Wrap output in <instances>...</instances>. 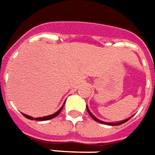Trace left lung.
I'll return each instance as SVG.
<instances>
[{"label": "left lung", "mask_w": 155, "mask_h": 155, "mask_svg": "<svg viewBox=\"0 0 155 155\" xmlns=\"http://www.w3.org/2000/svg\"><path fill=\"white\" fill-rule=\"evenodd\" d=\"M87 113H89V115L92 117V118H93L96 121H97V122L99 123H101V124H106V125H122V124H124L125 122H126V121H128V120H130V118H128V119H125V120H122V121H120V122H117V123H108V122H104V121H101V120H98L97 117H95L94 116L92 115V113H91V112L89 111V109H88V108L87 107Z\"/></svg>", "instance_id": "left-lung-1"}]
</instances>
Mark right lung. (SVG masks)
Returning <instances> with one entry per match:
<instances>
[{"instance_id":"obj_1","label":"right lung","mask_w":155,"mask_h":155,"mask_svg":"<svg viewBox=\"0 0 155 155\" xmlns=\"http://www.w3.org/2000/svg\"><path fill=\"white\" fill-rule=\"evenodd\" d=\"M63 107H61L60 109L58 111H57L55 113H54V114H52V115H49V116H47V117H38V118H34V117H30V116H27L25 115V114H23V116L25 117H26L27 119H30V120H50V119H52V118L55 117H57V116L60 113V112L62 111V109H63Z\"/></svg>"}]
</instances>
